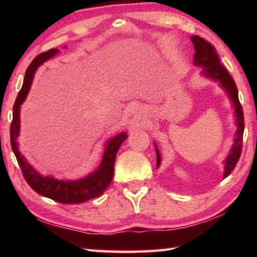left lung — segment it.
Wrapping results in <instances>:
<instances>
[{"label":"left lung","instance_id":"obj_1","mask_svg":"<svg viewBox=\"0 0 257 257\" xmlns=\"http://www.w3.org/2000/svg\"><path fill=\"white\" fill-rule=\"evenodd\" d=\"M191 42L194 44L195 54H194V64L198 67H203L202 73L205 77L210 78L212 80H216L220 82V86L228 93L230 99L232 101L234 106V115H236V136H234L233 145L231 147L229 155L224 161V175L223 178L228 177L231 171L236 168V164L239 161L242 149V135L245 122H243V112L241 104L238 98V89L234 84V80L230 73L227 71L222 64L220 63L219 55L211 43L204 40V38L194 35L191 37ZM156 164L160 167L161 155L159 150L156 149Z\"/></svg>","mask_w":257,"mask_h":257}]
</instances>
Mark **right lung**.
<instances>
[{"mask_svg":"<svg viewBox=\"0 0 257 257\" xmlns=\"http://www.w3.org/2000/svg\"><path fill=\"white\" fill-rule=\"evenodd\" d=\"M58 52V49H51L46 52H43V53L37 55L32 61V63L29 64L27 70H26L23 87H21L14 105V118H12L10 127L11 147L16 155L17 161H18L21 171H23L25 180L28 182V185L36 193L62 204H79L101 196L108 185L111 184L113 173H114L116 153H118L121 144H122L124 139H127L128 136L125 133H121L116 135L114 138L110 139L107 142L102 162L99 164L97 170L79 180L64 181L54 179L53 177H44L40 175L26 161L24 155H21L19 152L18 142H17L20 129V105L24 103L26 97H27L36 69L42 63H44L45 61L53 58Z\"/></svg>","mask_w":257,"mask_h":257,"instance_id":"add662e5","label":"right lung"}]
</instances>
